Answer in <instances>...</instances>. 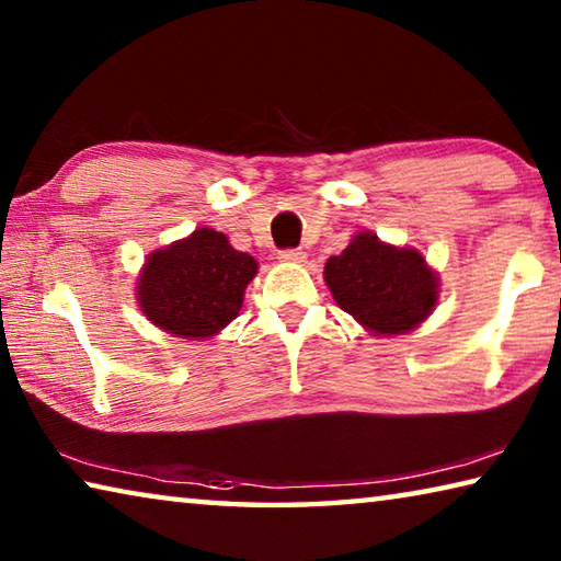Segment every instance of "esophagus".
Masks as SVG:
<instances>
[{"mask_svg":"<svg viewBox=\"0 0 561 561\" xmlns=\"http://www.w3.org/2000/svg\"><path fill=\"white\" fill-rule=\"evenodd\" d=\"M279 262H284V264H304V262H307V254H304L301 250H284V252H279Z\"/></svg>","mask_w":561,"mask_h":561,"instance_id":"34e87169","label":"esophagus"}]
</instances>
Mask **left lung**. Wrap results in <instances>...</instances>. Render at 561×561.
<instances>
[{
	"mask_svg": "<svg viewBox=\"0 0 561 561\" xmlns=\"http://www.w3.org/2000/svg\"><path fill=\"white\" fill-rule=\"evenodd\" d=\"M331 297L371 336L411 334L440 299V277L415 247H396L374 232H356L346 250L329 257Z\"/></svg>",
	"mask_w": 561,
	"mask_h": 561,
	"instance_id": "1",
	"label": "left lung"
}]
</instances>
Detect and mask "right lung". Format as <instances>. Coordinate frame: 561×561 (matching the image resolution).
Returning <instances> with one entry per match:
<instances>
[{
  "mask_svg": "<svg viewBox=\"0 0 561 561\" xmlns=\"http://www.w3.org/2000/svg\"><path fill=\"white\" fill-rule=\"evenodd\" d=\"M257 270V260L234 250L227 234L197 227L148 254L136 279V299L150 324L165 334L213 339L240 314L244 289Z\"/></svg>",
  "mask_w": 561,
  "mask_h": 561,
  "instance_id": "1",
  "label": "right lung"
}]
</instances>
